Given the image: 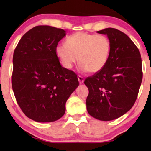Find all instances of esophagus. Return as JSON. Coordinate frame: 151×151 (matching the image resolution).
<instances>
[{"instance_id":"obj_1","label":"esophagus","mask_w":151,"mask_h":151,"mask_svg":"<svg viewBox=\"0 0 151 151\" xmlns=\"http://www.w3.org/2000/svg\"><path fill=\"white\" fill-rule=\"evenodd\" d=\"M78 80H79V81L80 83H83V82H84V77H81V75H79V76H78Z\"/></svg>"}]
</instances>
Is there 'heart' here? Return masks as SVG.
Returning a JSON list of instances; mask_svg holds the SVG:
<instances>
[{
  "label": "heart",
  "mask_w": 151,
  "mask_h": 151,
  "mask_svg": "<svg viewBox=\"0 0 151 151\" xmlns=\"http://www.w3.org/2000/svg\"><path fill=\"white\" fill-rule=\"evenodd\" d=\"M55 53L66 69H72L79 60L81 70L98 73L109 61L111 42L104 35L78 32L69 36L66 44H58Z\"/></svg>",
  "instance_id": "obj_1"
}]
</instances>
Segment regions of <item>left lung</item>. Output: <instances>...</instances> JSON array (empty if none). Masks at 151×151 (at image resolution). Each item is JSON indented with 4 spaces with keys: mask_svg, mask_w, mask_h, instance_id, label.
Wrapping results in <instances>:
<instances>
[{
    "mask_svg": "<svg viewBox=\"0 0 151 151\" xmlns=\"http://www.w3.org/2000/svg\"><path fill=\"white\" fill-rule=\"evenodd\" d=\"M97 32L108 36L111 54L104 68L84 80L89 89L86 109L95 119L111 121L129 111L136 102L143 79L141 57L121 31L106 28Z\"/></svg>",
    "mask_w": 151,
    "mask_h": 151,
    "instance_id": "1",
    "label": "left lung"
}]
</instances>
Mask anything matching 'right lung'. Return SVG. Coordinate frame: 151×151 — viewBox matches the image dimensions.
<instances>
[{
  "instance_id": "obj_1",
  "label": "right lung",
  "mask_w": 151,
  "mask_h": 151,
  "mask_svg": "<svg viewBox=\"0 0 151 151\" xmlns=\"http://www.w3.org/2000/svg\"><path fill=\"white\" fill-rule=\"evenodd\" d=\"M62 29L38 25L22 36L14 50L12 87L18 104L37 122L58 120L79 86L74 72L60 65L55 47L66 35Z\"/></svg>"
}]
</instances>
